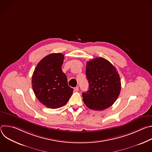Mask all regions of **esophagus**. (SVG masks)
<instances>
[{
  "mask_svg": "<svg viewBox=\"0 0 152 152\" xmlns=\"http://www.w3.org/2000/svg\"><path fill=\"white\" fill-rule=\"evenodd\" d=\"M74 90H75L76 92H77V91H79V87H78V86H76V87H75V88H74Z\"/></svg>",
  "mask_w": 152,
  "mask_h": 152,
  "instance_id": "34e87169",
  "label": "esophagus"
}]
</instances>
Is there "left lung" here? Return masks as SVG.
Listing matches in <instances>:
<instances>
[{
	"label": "left lung",
	"mask_w": 152,
	"mask_h": 152,
	"mask_svg": "<svg viewBox=\"0 0 152 152\" xmlns=\"http://www.w3.org/2000/svg\"><path fill=\"white\" fill-rule=\"evenodd\" d=\"M86 75L89 88L82 93L85 105L96 111L112 106L121 91L120 77L115 67L103 58H96L86 62Z\"/></svg>",
	"instance_id": "obj_1"
}]
</instances>
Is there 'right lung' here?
<instances>
[{"mask_svg": "<svg viewBox=\"0 0 152 152\" xmlns=\"http://www.w3.org/2000/svg\"><path fill=\"white\" fill-rule=\"evenodd\" d=\"M64 59L62 53L47 55L38 62L32 77V89L36 97L52 109L66 104L73 91L61 69Z\"/></svg>", "mask_w": 152, "mask_h": 152, "instance_id": "obj_1", "label": "right lung"}]
</instances>
